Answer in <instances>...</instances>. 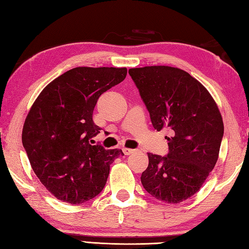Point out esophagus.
Segmentation results:
<instances>
[{
  "label": "esophagus",
  "instance_id": "obj_1",
  "mask_svg": "<svg viewBox=\"0 0 249 249\" xmlns=\"http://www.w3.org/2000/svg\"><path fill=\"white\" fill-rule=\"evenodd\" d=\"M137 150L135 149H128V147H123V152L125 155H130V154H134Z\"/></svg>",
  "mask_w": 249,
  "mask_h": 249
}]
</instances>
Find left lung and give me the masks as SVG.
<instances>
[{
  "mask_svg": "<svg viewBox=\"0 0 249 249\" xmlns=\"http://www.w3.org/2000/svg\"><path fill=\"white\" fill-rule=\"evenodd\" d=\"M128 72L153 127L171 131L166 156L147 153L141 183L157 200L182 202L199 192L218 160L224 123L217 105L202 84L179 68L145 66Z\"/></svg>",
  "mask_w": 249,
  "mask_h": 249,
  "instance_id": "1",
  "label": "left lung"
}]
</instances>
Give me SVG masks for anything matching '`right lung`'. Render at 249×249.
<instances>
[{
    "label": "right lung",
    "instance_id": "obj_1",
    "mask_svg": "<svg viewBox=\"0 0 249 249\" xmlns=\"http://www.w3.org/2000/svg\"><path fill=\"white\" fill-rule=\"evenodd\" d=\"M126 75L125 67L72 68L50 82L32 106L22 144L37 178L56 199L80 204L95 198L111 163L124 155L91 141L100 133L93 122L97 99Z\"/></svg>",
    "mask_w": 249,
    "mask_h": 249
}]
</instances>
